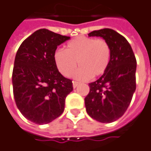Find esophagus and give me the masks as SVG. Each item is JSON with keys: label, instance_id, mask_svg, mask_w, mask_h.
<instances>
[{"label": "esophagus", "instance_id": "1", "mask_svg": "<svg viewBox=\"0 0 151 151\" xmlns=\"http://www.w3.org/2000/svg\"><path fill=\"white\" fill-rule=\"evenodd\" d=\"M79 86V82L73 81V88H76Z\"/></svg>", "mask_w": 151, "mask_h": 151}]
</instances>
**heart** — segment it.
<instances>
[{
  "instance_id": "heart-1",
  "label": "heart",
  "mask_w": 151,
  "mask_h": 151,
  "mask_svg": "<svg viewBox=\"0 0 151 151\" xmlns=\"http://www.w3.org/2000/svg\"><path fill=\"white\" fill-rule=\"evenodd\" d=\"M54 62L62 76L69 77L77 67H81L76 78L86 81L100 76L109 67L111 58V47L103 38L80 36L67 43L65 51L56 50Z\"/></svg>"
}]
</instances>
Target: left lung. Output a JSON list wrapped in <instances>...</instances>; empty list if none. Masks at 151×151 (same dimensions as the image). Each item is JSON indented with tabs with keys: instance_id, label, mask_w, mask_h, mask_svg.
<instances>
[{
	"instance_id": "8db88e82",
	"label": "left lung",
	"mask_w": 151,
	"mask_h": 151,
	"mask_svg": "<svg viewBox=\"0 0 151 151\" xmlns=\"http://www.w3.org/2000/svg\"><path fill=\"white\" fill-rule=\"evenodd\" d=\"M88 35L101 37L109 42L111 58L104 75L89 84L86 112L96 121L112 122L125 113L132 101L136 90L137 60L127 40L113 29L94 30Z\"/></svg>"
}]
</instances>
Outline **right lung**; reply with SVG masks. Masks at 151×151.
<instances>
[{"instance_id": "add662e5", "label": "right lung", "mask_w": 151, "mask_h": 151, "mask_svg": "<svg viewBox=\"0 0 151 151\" xmlns=\"http://www.w3.org/2000/svg\"><path fill=\"white\" fill-rule=\"evenodd\" d=\"M70 37L46 29L35 31L19 46L12 73L15 104L22 115L47 124L62 115L72 81L59 72L54 62L58 46Z\"/></svg>"}]
</instances>
